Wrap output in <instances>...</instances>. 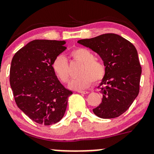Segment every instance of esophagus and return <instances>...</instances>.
<instances>
[{
  "label": "esophagus",
  "mask_w": 154,
  "mask_h": 154,
  "mask_svg": "<svg viewBox=\"0 0 154 154\" xmlns=\"http://www.w3.org/2000/svg\"><path fill=\"white\" fill-rule=\"evenodd\" d=\"M77 92L80 93V94H88V93H89V91H77Z\"/></svg>",
  "instance_id": "1"
}]
</instances>
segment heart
<instances>
[{
	"mask_svg": "<svg viewBox=\"0 0 154 154\" xmlns=\"http://www.w3.org/2000/svg\"><path fill=\"white\" fill-rule=\"evenodd\" d=\"M71 56L77 61L83 63L79 70V76L71 80L69 87L74 90H82L88 88L93 83L100 82L104 77L106 69L101 62L94 60V54L86 48H78L71 52ZM53 70L56 76L63 83L69 80V68L68 60L64 56L56 57L52 64Z\"/></svg>",
	"mask_w": 154,
	"mask_h": 154,
	"instance_id": "obj_1",
	"label": "heart"
}]
</instances>
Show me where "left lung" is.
<instances>
[{"label":"left lung","instance_id":"1","mask_svg":"<svg viewBox=\"0 0 154 154\" xmlns=\"http://www.w3.org/2000/svg\"><path fill=\"white\" fill-rule=\"evenodd\" d=\"M77 42L97 53L106 72L100 83L102 102L93 109L101 119H114L125 112L139 92L142 67L135 46L115 33H105Z\"/></svg>","mask_w":154,"mask_h":154}]
</instances>
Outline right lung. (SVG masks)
Here are the masks:
<instances>
[{"mask_svg": "<svg viewBox=\"0 0 154 154\" xmlns=\"http://www.w3.org/2000/svg\"><path fill=\"white\" fill-rule=\"evenodd\" d=\"M66 41L33 40L12 60L10 86L18 108L33 122L51 125L64 116L72 91L63 86L52 64L66 48Z\"/></svg>", "mask_w": 154, "mask_h": 154, "instance_id": "1", "label": "right lung"}]
</instances>
